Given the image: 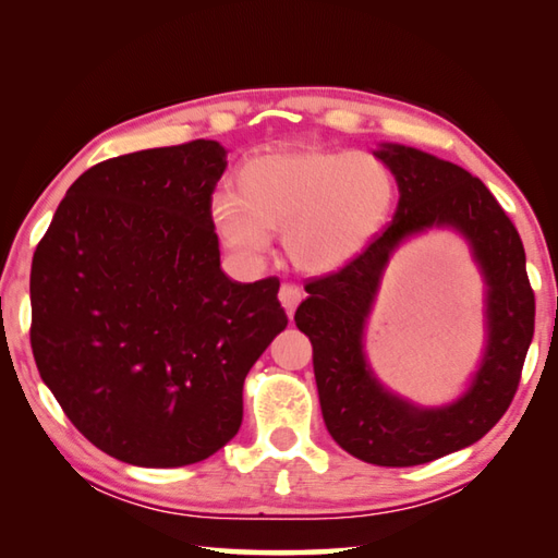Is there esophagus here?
<instances>
[{"label":"esophagus","instance_id":"esophagus-1","mask_svg":"<svg viewBox=\"0 0 558 558\" xmlns=\"http://www.w3.org/2000/svg\"><path fill=\"white\" fill-rule=\"evenodd\" d=\"M301 299H304V294H301V289L296 284H289L287 281V284L279 287V301L289 316H294V311L301 304Z\"/></svg>","mask_w":558,"mask_h":558}]
</instances>
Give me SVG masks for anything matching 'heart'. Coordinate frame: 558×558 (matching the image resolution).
Instances as JSON below:
<instances>
[{
	"mask_svg": "<svg viewBox=\"0 0 558 558\" xmlns=\"http://www.w3.org/2000/svg\"><path fill=\"white\" fill-rule=\"evenodd\" d=\"M397 179L363 151H281L252 156L238 169V195L210 201V222L244 262L267 254L269 232H284L296 269L330 274L360 257L392 218Z\"/></svg>",
	"mask_w": 558,
	"mask_h": 558,
	"instance_id": "heart-1",
	"label": "heart"
}]
</instances>
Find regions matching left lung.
Here are the masks:
<instances>
[{
	"label": "left lung",
	"instance_id": "left-lung-1",
	"mask_svg": "<svg viewBox=\"0 0 558 558\" xmlns=\"http://www.w3.org/2000/svg\"><path fill=\"white\" fill-rule=\"evenodd\" d=\"M392 169L399 203L392 222L343 269L306 284L296 328L314 345V375L328 434L365 463L422 465L471 446L500 422L520 385L534 336V291L520 232L461 166L402 144L375 151ZM428 227H453L472 244L488 287V345L469 392L438 410L414 408L376 383L362 353L364 320L388 254Z\"/></svg>",
	"mask_w": 558,
	"mask_h": 558
}]
</instances>
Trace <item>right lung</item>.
Masks as SVG:
<instances>
[{
  "instance_id": "right-lung-1",
  "label": "right lung",
  "mask_w": 558,
  "mask_h": 558,
  "mask_svg": "<svg viewBox=\"0 0 558 558\" xmlns=\"http://www.w3.org/2000/svg\"><path fill=\"white\" fill-rule=\"evenodd\" d=\"M195 140L95 163L68 189L32 262L38 373L87 441L179 468L238 434L242 385L289 318L279 279L220 269L210 222L225 173Z\"/></svg>"
}]
</instances>
